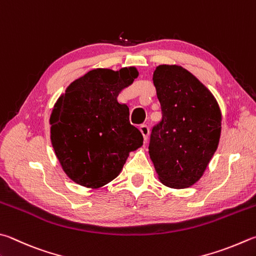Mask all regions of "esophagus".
Here are the masks:
<instances>
[{
    "label": "esophagus",
    "instance_id": "1",
    "mask_svg": "<svg viewBox=\"0 0 256 256\" xmlns=\"http://www.w3.org/2000/svg\"><path fill=\"white\" fill-rule=\"evenodd\" d=\"M140 131L142 133L144 141H146L148 140V125L146 124H141L140 125Z\"/></svg>",
    "mask_w": 256,
    "mask_h": 256
}]
</instances>
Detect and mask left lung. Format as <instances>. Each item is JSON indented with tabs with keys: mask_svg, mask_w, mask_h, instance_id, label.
Here are the masks:
<instances>
[{
	"mask_svg": "<svg viewBox=\"0 0 256 256\" xmlns=\"http://www.w3.org/2000/svg\"><path fill=\"white\" fill-rule=\"evenodd\" d=\"M153 84L162 118L151 130L150 158L166 186L190 187L202 176L217 150L220 108L212 92L182 67H156Z\"/></svg>",
	"mask_w": 256,
	"mask_h": 256,
	"instance_id": "obj_1",
	"label": "left lung"
}]
</instances>
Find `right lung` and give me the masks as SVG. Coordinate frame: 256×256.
<instances>
[{"mask_svg": "<svg viewBox=\"0 0 256 256\" xmlns=\"http://www.w3.org/2000/svg\"><path fill=\"white\" fill-rule=\"evenodd\" d=\"M138 77L136 68L94 69L68 86L50 116L51 142L64 172L84 187L100 188L115 179L130 151L143 136L130 123L118 92Z\"/></svg>", "mask_w": 256, "mask_h": 256, "instance_id": "right-lung-1", "label": "right lung"}]
</instances>
